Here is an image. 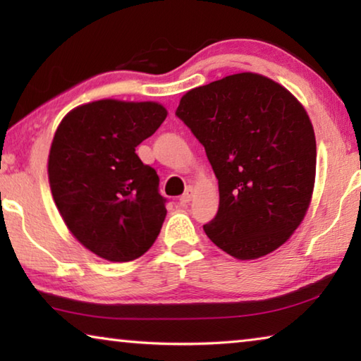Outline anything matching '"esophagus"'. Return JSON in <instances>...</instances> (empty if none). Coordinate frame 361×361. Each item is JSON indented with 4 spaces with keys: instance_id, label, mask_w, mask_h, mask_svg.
I'll list each match as a JSON object with an SVG mask.
<instances>
[{
    "instance_id": "esophagus-1",
    "label": "esophagus",
    "mask_w": 361,
    "mask_h": 361,
    "mask_svg": "<svg viewBox=\"0 0 361 361\" xmlns=\"http://www.w3.org/2000/svg\"><path fill=\"white\" fill-rule=\"evenodd\" d=\"M192 197H194V189H192V188H188L186 191H185V194H183L181 197H180V202H181L183 205H186V204L191 202Z\"/></svg>"
}]
</instances>
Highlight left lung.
<instances>
[{"label":"left lung","mask_w":361,"mask_h":361,"mask_svg":"<svg viewBox=\"0 0 361 361\" xmlns=\"http://www.w3.org/2000/svg\"><path fill=\"white\" fill-rule=\"evenodd\" d=\"M176 116L204 145L218 180V213L204 226L209 239L242 261L282 247L315 185V133L301 102L245 71L188 90Z\"/></svg>","instance_id":"obj_1"}]
</instances>
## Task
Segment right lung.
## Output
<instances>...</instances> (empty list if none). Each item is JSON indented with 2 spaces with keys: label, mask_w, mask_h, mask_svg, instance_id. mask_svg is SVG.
I'll use <instances>...</instances> for the list:
<instances>
[{
  "label": "right lung",
  "mask_w": 361,
  "mask_h": 361,
  "mask_svg": "<svg viewBox=\"0 0 361 361\" xmlns=\"http://www.w3.org/2000/svg\"><path fill=\"white\" fill-rule=\"evenodd\" d=\"M157 102L103 99L60 121L47 159L54 202L71 235L113 262L140 258L167 210L156 170L135 154L167 118Z\"/></svg>",
  "instance_id": "add662e5"
}]
</instances>
